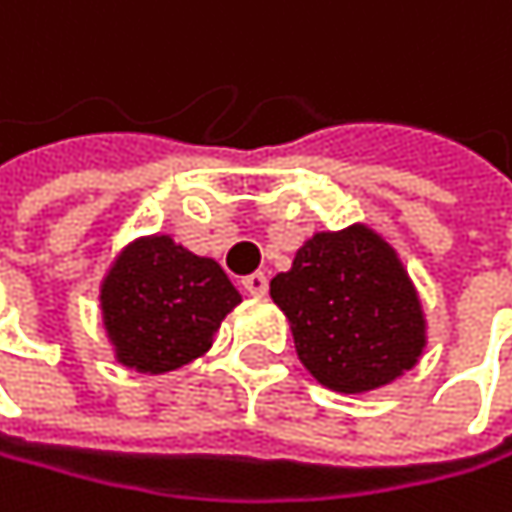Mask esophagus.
Here are the masks:
<instances>
[{
  "mask_svg": "<svg viewBox=\"0 0 512 512\" xmlns=\"http://www.w3.org/2000/svg\"><path fill=\"white\" fill-rule=\"evenodd\" d=\"M242 288H245L251 297H264V294H267V288H270V282H267V276H264V273H251V276H245V279H242Z\"/></svg>",
  "mask_w": 512,
  "mask_h": 512,
  "instance_id": "esophagus-1",
  "label": "esophagus"
}]
</instances>
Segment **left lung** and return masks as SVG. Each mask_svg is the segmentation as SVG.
I'll list each match as a JSON object with an SVG mask.
<instances>
[{
  "label": "left lung",
  "mask_w": 512,
  "mask_h": 512,
  "mask_svg": "<svg viewBox=\"0 0 512 512\" xmlns=\"http://www.w3.org/2000/svg\"><path fill=\"white\" fill-rule=\"evenodd\" d=\"M270 294L303 366L330 390H375L423 354L420 300L393 248L366 227L312 236Z\"/></svg>",
  "instance_id": "left-lung-1"
}]
</instances>
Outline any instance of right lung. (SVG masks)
Wrapping results in <instances>:
<instances>
[{"label":"right lung","mask_w":512,"mask_h":512,"mask_svg":"<svg viewBox=\"0 0 512 512\" xmlns=\"http://www.w3.org/2000/svg\"><path fill=\"white\" fill-rule=\"evenodd\" d=\"M239 303L224 270L167 236L131 245L101 288L104 324L119 363L137 372H170L197 360Z\"/></svg>","instance_id":"add662e5"}]
</instances>
